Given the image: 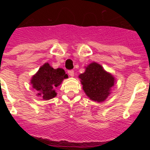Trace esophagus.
Wrapping results in <instances>:
<instances>
[{"mask_svg": "<svg viewBox=\"0 0 150 150\" xmlns=\"http://www.w3.org/2000/svg\"><path fill=\"white\" fill-rule=\"evenodd\" d=\"M68 74L70 75L71 76H74V71H68Z\"/></svg>", "mask_w": 150, "mask_h": 150, "instance_id": "1", "label": "esophagus"}]
</instances>
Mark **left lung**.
Returning <instances> with one entry per match:
<instances>
[{"label":"left lung","mask_w":150,"mask_h":150,"mask_svg":"<svg viewBox=\"0 0 150 150\" xmlns=\"http://www.w3.org/2000/svg\"><path fill=\"white\" fill-rule=\"evenodd\" d=\"M85 93L91 100L97 102L105 100L110 95L115 78L100 64L92 62L86 67V71L79 76Z\"/></svg>","instance_id":"1"}]
</instances>
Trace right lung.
Instances as JSON below:
<instances>
[{
  "label": "right lung",
  "mask_w": 150,
  "mask_h": 150,
  "mask_svg": "<svg viewBox=\"0 0 150 150\" xmlns=\"http://www.w3.org/2000/svg\"><path fill=\"white\" fill-rule=\"evenodd\" d=\"M68 77L62 68L54 69L49 63H45L30 79L32 87L38 91L37 95L43 100H50L57 95L55 88Z\"/></svg>",
  "instance_id": "add662e5"
}]
</instances>
